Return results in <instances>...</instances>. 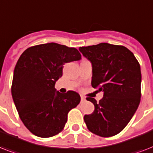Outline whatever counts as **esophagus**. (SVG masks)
Segmentation results:
<instances>
[{
    "label": "esophagus",
    "mask_w": 153,
    "mask_h": 153,
    "mask_svg": "<svg viewBox=\"0 0 153 153\" xmlns=\"http://www.w3.org/2000/svg\"><path fill=\"white\" fill-rule=\"evenodd\" d=\"M86 102V98L83 97V96H81V102Z\"/></svg>",
    "instance_id": "1"
}]
</instances>
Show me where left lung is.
<instances>
[{
    "label": "left lung",
    "instance_id": "8db88e82",
    "mask_svg": "<svg viewBox=\"0 0 153 153\" xmlns=\"http://www.w3.org/2000/svg\"><path fill=\"white\" fill-rule=\"evenodd\" d=\"M79 51L92 64L91 85L103 91V98L94 105V111L84 121L91 133L109 137L123 130L140 102V67L133 53L121 45L101 43L81 47Z\"/></svg>",
    "mask_w": 153,
    "mask_h": 153
}]
</instances>
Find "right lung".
<instances>
[{"instance_id":"right-lung-1","label":"right lung","mask_w":153,"mask_h":153,"mask_svg":"<svg viewBox=\"0 0 153 153\" xmlns=\"http://www.w3.org/2000/svg\"><path fill=\"white\" fill-rule=\"evenodd\" d=\"M81 59L74 48L48 43L26 49L13 73L12 96L26 128L39 137H51L63 129L67 114L79 104L75 91H56L63 65Z\"/></svg>"}]
</instances>
